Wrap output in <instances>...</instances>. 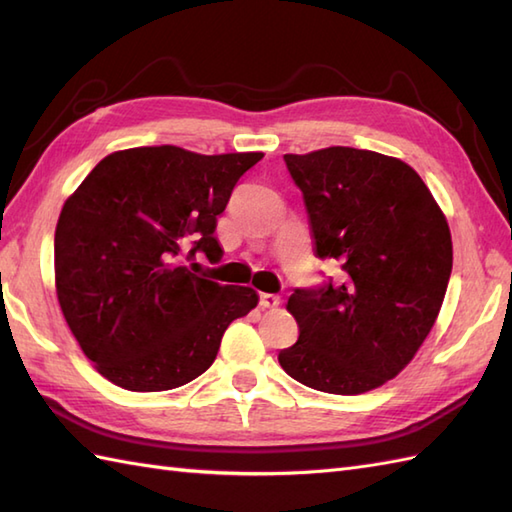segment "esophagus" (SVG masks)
Instances as JSON below:
<instances>
[{"instance_id":"esophagus-1","label":"esophagus","mask_w":512,"mask_h":512,"mask_svg":"<svg viewBox=\"0 0 512 512\" xmlns=\"http://www.w3.org/2000/svg\"><path fill=\"white\" fill-rule=\"evenodd\" d=\"M279 303V295H270V292H262V295H259V306L262 308H277Z\"/></svg>"}]
</instances>
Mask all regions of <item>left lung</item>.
I'll use <instances>...</instances> for the list:
<instances>
[{
  "label": "left lung",
  "instance_id": "obj_1",
  "mask_svg": "<svg viewBox=\"0 0 512 512\" xmlns=\"http://www.w3.org/2000/svg\"><path fill=\"white\" fill-rule=\"evenodd\" d=\"M284 160L314 253L339 259L343 281L290 295L299 339L279 365L325 394H365L409 365L438 319L453 268L447 217L398 158L328 147Z\"/></svg>",
  "mask_w": 512,
  "mask_h": 512
}]
</instances>
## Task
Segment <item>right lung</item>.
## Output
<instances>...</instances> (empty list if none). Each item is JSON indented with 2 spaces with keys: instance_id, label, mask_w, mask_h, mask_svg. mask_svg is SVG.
<instances>
[{
  "instance_id": "right-lung-1",
  "label": "right lung",
  "mask_w": 512,
  "mask_h": 512,
  "mask_svg": "<svg viewBox=\"0 0 512 512\" xmlns=\"http://www.w3.org/2000/svg\"><path fill=\"white\" fill-rule=\"evenodd\" d=\"M262 151L204 156L173 145L114 151L65 200L54 286L96 372L129 391H167L211 367L231 321L257 306L248 286L195 275L217 262L215 224Z\"/></svg>"
}]
</instances>
